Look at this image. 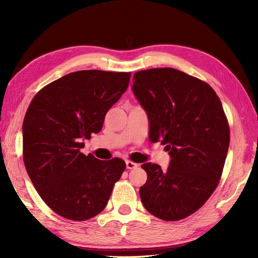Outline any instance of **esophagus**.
Instances as JSON below:
<instances>
[{
	"label": "esophagus",
	"instance_id": "esophagus-1",
	"mask_svg": "<svg viewBox=\"0 0 258 258\" xmlns=\"http://www.w3.org/2000/svg\"><path fill=\"white\" fill-rule=\"evenodd\" d=\"M139 165L134 162H131V161H126V168L128 169H132V168H136Z\"/></svg>",
	"mask_w": 258,
	"mask_h": 258
}]
</instances>
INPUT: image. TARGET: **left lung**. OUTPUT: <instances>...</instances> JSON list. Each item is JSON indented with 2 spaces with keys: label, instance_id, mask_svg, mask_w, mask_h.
<instances>
[{
  "label": "left lung",
  "instance_id": "obj_1",
  "mask_svg": "<svg viewBox=\"0 0 258 258\" xmlns=\"http://www.w3.org/2000/svg\"><path fill=\"white\" fill-rule=\"evenodd\" d=\"M132 91L149 118V139L168 151L169 165L144 163V207L163 221L195 213L220 182L229 146L221 100L205 82L171 68L136 72Z\"/></svg>",
  "mask_w": 258,
  "mask_h": 258
}]
</instances>
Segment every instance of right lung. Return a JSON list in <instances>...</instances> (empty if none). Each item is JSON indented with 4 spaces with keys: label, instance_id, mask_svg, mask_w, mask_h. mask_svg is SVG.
Segmentation results:
<instances>
[{
    "label": "right lung",
    "instance_id": "1",
    "mask_svg": "<svg viewBox=\"0 0 258 258\" xmlns=\"http://www.w3.org/2000/svg\"><path fill=\"white\" fill-rule=\"evenodd\" d=\"M131 73L79 71L37 93L23 122V161L45 204L71 221H86L105 208L125 169L115 157L101 161L81 149L127 90Z\"/></svg>",
    "mask_w": 258,
    "mask_h": 258
}]
</instances>
